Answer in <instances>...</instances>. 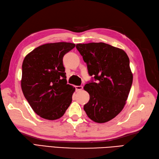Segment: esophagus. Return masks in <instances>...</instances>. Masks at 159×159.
I'll list each match as a JSON object with an SVG mask.
<instances>
[{
    "label": "esophagus",
    "instance_id": "obj_1",
    "mask_svg": "<svg viewBox=\"0 0 159 159\" xmlns=\"http://www.w3.org/2000/svg\"><path fill=\"white\" fill-rule=\"evenodd\" d=\"M75 88H76V91H80V90H82L83 89V86H75Z\"/></svg>",
    "mask_w": 159,
    "mask_h": 159
}]
</instances>
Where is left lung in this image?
Wrapping results in <instances>:
<instances>
[{
	"label": "left lung",
	"instance_id": "8db88e82",
	"mask_svg": "<svg viewBox=\"0 0 159 159\" xmlns=\"http://www.w3.org/2000/svg\"><path fill=\"white\" fill-rule=\"evenodd\" d=\"M97 83H89L84 89L89 100L84 110L92 121L105 123L119 114L126 103L133 76L127 54L103 42L76 46Z\"/></svg>",
	"mask_w": 159,
	"mask_h": 159
}]
</instances>
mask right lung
<instances>
[{
  "instance_id": "right-lung-1",
  "label": "right lung",
  "mask_w": 159,
  "mask_h": 159,
  "mask_svg": "<svg viewBox=\"0 0 159 159\" xmlns=\"http://www.w3.org/2000/svg\"><path fill=\"white\" fill-rule=\"evenodd\" d=\"M75 46L69 42L46 43L24 59L22 92L34 112L43 119H59L72 102L75 87L67 84L63 57Z\"/></svg>"
}]
</instances>
